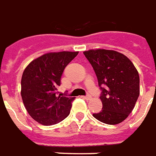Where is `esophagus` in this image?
Wrapping results in <instances>:
<instances>
[{
    "mask_svg": "<svg viewBox=\"0 0 156 156\" xmlns=\"http://www.w3.org/2000/svg\"><path fill=\"white\" fill-rule=\"evenodd\" d=\"M83 98L86 99V100H87V101H89V100H90V98H91V97H90V95H86V96H83Z\"/></svg>",
    "mask_w": 156,
    "mask_h": 156,
    "instance_id": "obj_1",
    "label": "esophagus"
}]
</instances>
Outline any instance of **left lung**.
Segmentation results:
<instances>
[{"label":"left lung","instance_id":"obj_1","mask_svg":"<svg viewBox=\"0 0 156 156\" xmlns=\"http://www.w3.org/2000/svg\"><path fill=\"white\" fill-rule=\"evenodd\" d=\"M95 70L101 90L102 110L93 116L108 125H116L128 117L140 95V76L125 55L111 50L84 51Z\"/></svg>","mask_w":156,"mask_h":156}]
</instances>
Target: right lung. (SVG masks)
I'll return each instance as SVG.
<instances>
[{
    "mask_svg": "<svg viewBox=\"0 0 156 156\" xmlns=\"http://www.w3.org/2000/svg\"><path fill=\"white\" fill-rule=\"evenodd\" d=\"M78 51L47 53L28 65L21 78V98L32 119L43 126L61 122L70 114L75 97L57 92L65 68Z\"/></svg>",
    "mask_w": 156,
    "mask_h": 156,
    "instance_id": "add662e5",
    "label": "right lung"
}]
</instances>
